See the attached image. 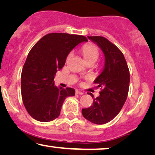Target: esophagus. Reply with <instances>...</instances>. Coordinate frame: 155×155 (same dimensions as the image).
<instances>
[{
	"mask_svg": "<svg viewBox=\"0 0 155 155\" xmlns=\"http://www.w3.org/2000/svg\"><path fill=\"white\" fill-rule=\"evenodd\" d=\"M76 94H83V92H80L79 91L77 90V91H76Z\"/></svg>",
	"mask_w": 155,
	"mask_h": 155,
	"instance_id": "34e87169",
	"label": "esophagus"
}]
</instances>
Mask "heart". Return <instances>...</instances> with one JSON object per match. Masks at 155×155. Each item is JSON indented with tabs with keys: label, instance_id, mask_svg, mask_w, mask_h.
I'll return each mask as SVG.
<instances>
[{
	"label": "heart",
	"instance_id": "1",
	"mask_svg": "<svg viewBox=\"0 0 155 155\" xmlns=\"http://www.w3.org/2000/svg\"><path fill=\"white\" fill-rule=\"evenodd\" d=\"M81 52L85 61L87 63H95L100 57V51L97 47L92 44L84 45L81 48ZM71 56V54H69L67 58V61L70 60Z\"/></svg>",
	"mask_w": 155,
	"mask_h": 155
}]
</instances>
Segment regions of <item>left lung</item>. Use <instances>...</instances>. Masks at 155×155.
Returning a JSON list of instances; mask_svg holds the SVG:
<instances>
[{"instance_id": "1", "label": "left lung", "mask_w": 155, "mask_h": 155, "mask_svg": "<svg viewBox=\"0 0 155 155\" xmlns=\"http://www.w3.org/2000/svg\"><path fill=\"white\" fill-rule=\"evenodd\" d=\"M102 51L105 61L104 69L94 83L97 88L101 87L100 96L94 99L93 104L83 108L85 119L97 124H103L112 120L120 111L127 97L129 87V71L120 50L100 36H87ZM91 94L92 97V94Z\"/></svg>"}]
</instances>
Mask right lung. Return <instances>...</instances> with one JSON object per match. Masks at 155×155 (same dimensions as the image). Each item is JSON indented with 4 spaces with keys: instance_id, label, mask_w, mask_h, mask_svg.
I'll list each match as a JSON object with an SVG mask.
<instances>
[{
    "instance_id": "add662e5",
    "label": "right lung",
    "mask_w": 155,
    "mask_h": 155,
    "mask_svg": "<svg viewBox=\"0 0 155 155\" xmlns=\"http://www.w3.org/2000/svg\"><path fill=\"white\" fill-rule=\"evenodd\" d=\"M83 41L82 35L54 33L46 35L30 51L21 72V96L30 115L40 122H49L59 116L68 97L74 89L57 87L54 77L63 68L71 50Z\"/></svg>"
}]
</instances>
